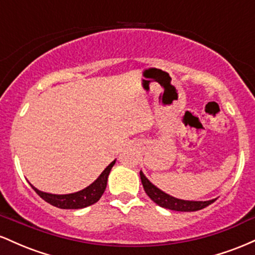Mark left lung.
I'll return each instance as SVG.
<instances>
[{
    "label": "left lung",
    "instance_id": "1",
    "mask_svg": "<svg viewBox=\"0 0 255 255\" xmlns=\"http://www.w3.org/2000/svg\"><path fill=\"white\" fill-rule=\"evenodd\" d=\"M140 178H141V183H142V187H144L146 194L150 197L151 200L154 201L157 205H159L160 207L172 210V211H181V212L198 211V210L204 209V207L211 205L213 201L217 200V198L212 199V200H206V201L182 200V199L171 197V195L166 194L165 192L160 191L158 187L154 186V184L145 176L142 171H140Z\"/></svg>",
    "mask_w": 255,
    "mask_h": 255
}]
</instances>
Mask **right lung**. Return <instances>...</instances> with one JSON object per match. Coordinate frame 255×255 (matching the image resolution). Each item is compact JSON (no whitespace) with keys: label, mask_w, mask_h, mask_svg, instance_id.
<instances>
[{"label":"right lung","mask_w":255,"mask_h":255,"mask_svg":"<svg viewBox=\"0 0 255 255\" xmlns=\"http://www.w3.org/2000/svg\"><path fill=\"white\" fill-rule=\"evenodd\" d=\"M115 162L116 159L113 160V162L104 169L103 172L99 175L95 182L91 183L90 186L86 187V188L81 189V191L79 192L71 193V194H51V193L39 191L36 187L32 186L31 183L30 184L32 188L34 189V192H36L43 200L51 204L52 206H56L58 209L66 210L84 209V207H87L90 206V205L97 203L102 195H103L105 188H107L108 177H109L111 168L115 164Z\"/></svg>","instance_id":"right-lung-1"}]
</instances>
